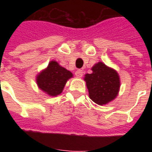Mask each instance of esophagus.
Wrapping results in <instances>:
<instances>
[{"mask_svg": "<svg viewBox=\"0 0 152 152\" xmlns=\"http://www.w3.org/2000/svg\"><path fill=\"white\" fill-rule=\"evenodd\" d=\"M83 72L81 70V69H78V70H76V72H75V75H76V77H82L83 76Z\"/></svg>", "mask_w": 152, "mask_h": 152, "instance_id": "1", "label": "esophagus"}]
</instances>
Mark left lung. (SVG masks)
<instances>
[{"mask_svg":"<svg viewBox=\"0 0 152 152\" xmlns=\"http://www.w3.org/2000/svg\"><path fill=\"white\" fill-rule=\"evenodd\" d=\"M92 73L86 74L87 83L91 99L99 105H104L112 101L118 95L120 80L117 72L99 62L92 67Z\"/></svg>","mask_w":152,"mask_h":152,"instance_id":"1","label":"left lung"}]
</instances>
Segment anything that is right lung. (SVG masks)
I'll return each instance as SVG.
<instances>
[{
  "mask_svg": "<svg viewBox=\"0 0 152 152\" xmlns=\"http://www.w3.org/2000/svg\"><path fill=\"white\" fill-rule=\"evenodd\" d=\"M71 77V72L60 66L57 61H52L37 76V83L41 90L51 96H56L62 92L67 80Z\"/></svg>",
  "mask_w": 152,
  "mask_h": 152,
  "instance_id": "add662e5",
  "label": "right lung"
}]
</instances>
